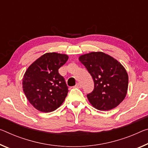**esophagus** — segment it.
Here are the masks:
<instances>
[{"label":"esophagus","mask_w":148,"mask_h":148,"mask_svg":"<svg viewBox=\"0 0 148 148\" xmlns=\"http://www.w3.org/2000/svg\"><path fill=\"white\" fill-rule=\"evenodd\" d=\"M76 88H82V84L80 83H77L76 85Z\"/></svg>","instance_id":"34e87169"}]
</instances>
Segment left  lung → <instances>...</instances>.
<instances>
[{
  "label": "left lung",
  "instance_id": "left-lung-1",
  "mask_svg": "<svg viewBox=\"0 0 148 148\" xmlns=\"http://www.w3.org/2000/svg\"><path fill=\"white\" fill-rule=\"evenodd\" d=\"M79 60L94 82V90L87 95L91 105L99 111H109L118 106L128 91V76L125 67L100 51L82 55Z\"/></svg>",
  "mask_w": 148,
  "mask_h": 148
}]
</instances>
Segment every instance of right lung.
Instances as JSON below:
<instances>
[{"instance_id": "add662e5", "label": "right lung", "mask_w": 148, "mask_h": 148, "mask_svg": "<svg viewBox=\"0 0 148 148\" xmlns=\"http://www.w3.org/2000/svg\"><path fill=\"white\" fill-rule=\"evenodd\" d=\"M69 59L66 54L47 53L27 68L22 79L27 99L37 110L49 112L62 104L68 94V86L58 69Z\"/></svg>"}]
</instances>
